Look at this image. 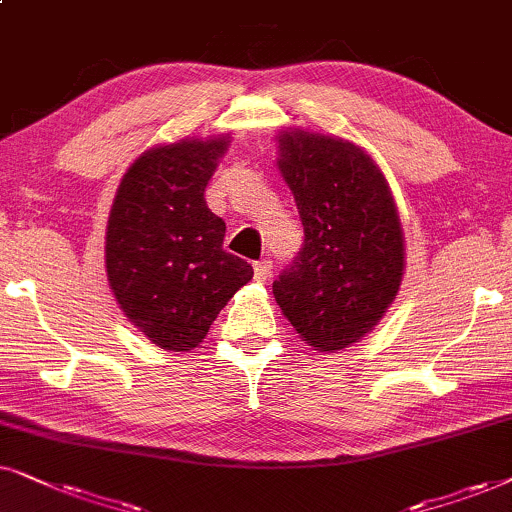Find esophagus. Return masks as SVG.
I'll return each instance as SVG.
<instances>
[{"instance_id":"34e87169","label":"esophagus","mask_w":512,"mask_h":512,"mask_svg":"<svg viewBox=\"0 0 512 512\" xmlns=\"http://www.w3.org/2000/svg\"><path fill=\"white\" fill-rule=\"evenodd\" d=\"M271 262L269 260H262V262H255V278L260 283H267L269 278H271Z\"/></svg>"}]
</instances>
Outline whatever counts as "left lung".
I'll use <instances>...</instances> for the list:
<instances>
[{"mask_svg":"<svg viewBox=\"0 0 512 512\" xmlns=\"http://www.w3.org/2000/svg\"><path fill=\"white\" fill-rule=\"evenodd\" d=\"M278 168L304 245L274 297L302 342L346 349L374 330L403 281L405 236L391 189L358 145L299 128L278 135Z\"/></svg>","mask_w":512,"mask_h":512,"instance_id":"left-lung-1","label":"left lung"}]
</instances>
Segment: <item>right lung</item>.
I'll return each instance as SVG.
<instances>
[{"mask_svg": "<svg viewBox=\"0 0 512 512\" xmlns=\"http://www.w3.org/2000/svg\"><path fill=\"white\" fill-rule=\"evenodd\" d=\"M229 138L147 149L126 170L109 210L107 281L119 309L149 342L192 351L252 267L222 248V217L203 192Z\"/></svg>", "mask_w": 512, "mask_h": 512, "instance_id": "1", "label": "right lung"}]
</instances>
